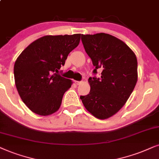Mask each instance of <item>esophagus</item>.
<instances>
[{
	"instance_id": "esophagus-1",
	"label": "esophagus",
	"mask_w": 159,
	"mask_h": 159,
	"mask_svg": "<svg viewBox=\"0 0 159 159\" xmlns=\"http://www.w3.org/2000/svg\"><path fill=\"white\" fill-rule=\"evenodd\" d=\"M75 84H76V85H79V84H81V81H75Z\"/></svg>"
}]
</instances>
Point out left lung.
<instances>
[{
    "instance_id": "1",
    "label": "left lung",
    "mask_w": 159,
    "mask_h": 159,
    "mask_svg": "<svg viewBox=\"0 0 159 159\" xmlns=\"http://www.w3.org/2000/svg\"><path fill=\"white\" fill-rule=\"evenodd\" d=\"M81 41L94 67V76L89 78V93L80 98L92 115L107 119L119 111L133 92L137 59L125 43L108 34H81ZM98 70L102 71L99 78L95 76Z\"/></svg>"
}]
</instances>
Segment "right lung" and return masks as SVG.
Listing matches in <instances>:
<instances>
[{
  "label": "right lung",
  "instance_id": "obj_1",
  "mask_svg": "<svg viewBox=\"0 0 159 159\" xmlns=\"http://www.w3.org/2000/svg\"><path fill=\"white\" fill-rule=\"evenodd\" d=\"M80 39L81 34L45 36L30 44L16 60V87L23 103L34 113L47 116L59 108L72 82L58 73Z\"/></svg>",
  "mask_w": 159,
  "mask_h": 159
}]
</instances>
